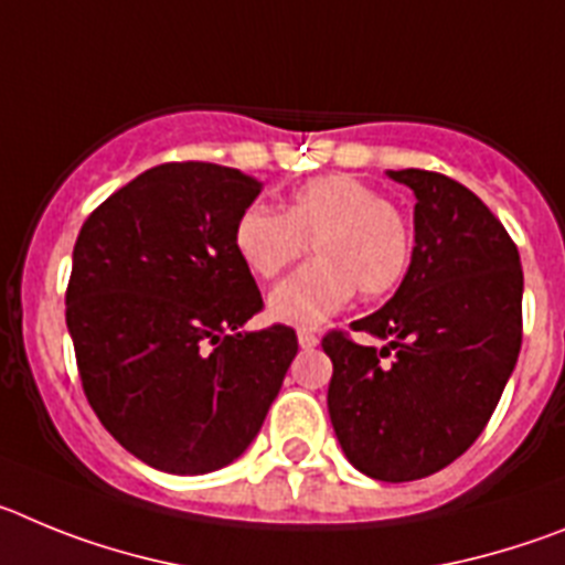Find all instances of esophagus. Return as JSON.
Here are the masks:
<instances>
[{"instance_id":"esophagus-1","label":"esophagus","mask_w":565,"mask_h":565,"mask_svg":"<svg viewBox=\"0 0 565 565\" xmlns=\"http://www.w3.org/2000/svg\"><path fill=\"white\" fill-rule=\"evenodd\" d=\"M297 339H299V348H306V351L317 348V342H319L317 333H311V331H299Z\"/></svg>"}]
</instances>
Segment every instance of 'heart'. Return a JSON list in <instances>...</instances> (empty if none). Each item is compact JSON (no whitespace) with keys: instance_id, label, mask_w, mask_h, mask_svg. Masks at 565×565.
I'll use <instances>...</instances> for the list:
<instances>
[{"instance_id":"1","label":"heart","mask_w":565,"mask_h":565,"mask_svg":"<svg viewBox=\"0 0 565 565\" xmlns=\"http://www.w3.org/2000/svg\"><path fill=\"white\" fill-rule=\"evenodd\" d=\"M308 248L313 259L266 299L274 322L317 328L342 311L356 288L384 297L411 266V228L382 192L351 174H326L288 194L279 214L248 206L234 223V252L259 279L277 277Z\"/></svg>"}]
</instances>
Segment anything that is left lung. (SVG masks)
Instances as JSON below:
<instances>
[{"instance_id":"1","label":"left lung","mask_w":565,"mask_h":565,"mask_svg":"<svg viewBox=\"0 0 565 565\" xmlns=\"http://www.w3.org/2000/svg\"><path fill=\"white\" fill-rule=\"evenodd\" d=\"M416 194L402 286L353 331L328 333V413L344 458L376 481L427 478L472 447L521 353V257L495 214L447 174L387 172Z\"/></svg>"}]
</instances>
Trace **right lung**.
I'll list each match as a JSON object with an SVG mask.
<instances>
[{"instance_id": "right-lung-1", "label": "right lung", "mask_w": 565, "mask_h": 565, "mask_svg": "<svg viewBox=\"0 0 565 565\" xmlns=\"http://www.w3.org/2000/svg\"><path fill=\"white\" fill-rule=\"evenodd\" d=\"M259 189L232 167L161 163L78 232L67 331L84 393L109 436L161 472L237 461L297 356L291 328H243L263 297L234 223Z\"/></svg>"}]
</instances>
